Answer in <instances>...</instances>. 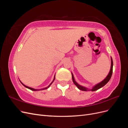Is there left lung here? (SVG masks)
<instances>
[{
  "label": "left lung",
  "instance_id": "8db88e82",
  "mask_svg": "<svg viewBox=\"0 0 128 128\" xmlns=\"http://www.w3.org/2000/svg\"><path fill=\"white\" fill-rule=\"evenodd\" d=\"M113 60H112V58H111V67H110V72L109 74H108V75L107 76V77H106L105 78H104L102 81L101 82L96 84L95 86H94V87L92 88V89H89V88H88L86 87H84L82 86H80V84H78V83H77L75 79H74V75L72 74V81L74 83V84L75 85V86L78 88L80 90H82V91H96L98 90V89H99L100 88H102V86H105V85L109 82V80H110L111 77H112V73H113Z\"/></svg>",
  "mask_w": 128,
  "mask_h": 128
}]
</instances>
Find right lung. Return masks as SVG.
Instances as JSON below:
<instances>
[{"instance_id":"1","label":"right lung","mask_w":128,"mask_h":128,"mask_svg":"<svg viewBox=\"0 0 128 128\" xmlns=\"http://www.w3.org/2000/svg\"><path fill=\"white\" fill-rule=\"evenodd\" d=\"M54 80H55V76H54V79H53V81L52 82V83L50 84L49 86H48V87H46V88H42V89H35V88H30V87H28V86H25L24 84H23L21 82V84L23 85V86H25L26 88H29V89H30V90H32V91H37V90H38V91H40V90H45V89H47L50 86H51V85L52 84V83L53 82V81Z\"/></svg>"}]
</instances>
